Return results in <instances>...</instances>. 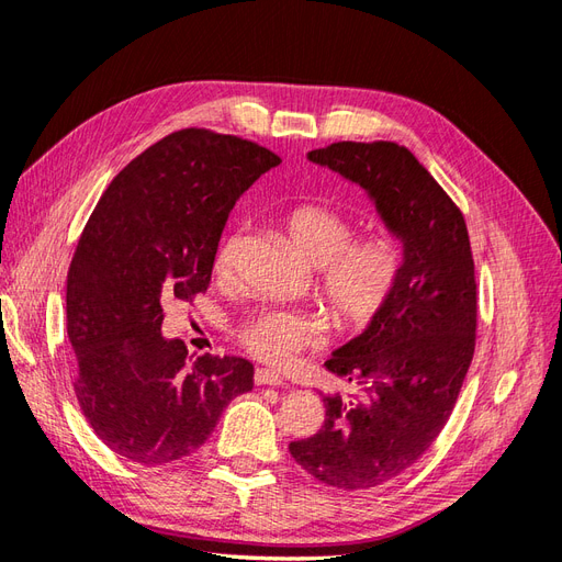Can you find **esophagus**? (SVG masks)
I'll return each instance as SVG.
<instances>
[{"label":"esophagus","instance_id":"esophagus-1","mask_svg":"<svg viewBox=\"0 0 562 562\" xmlns=\"http://www.w3.org/2000/svg\"><path fill=\"white\" fill-rule=\"evenodd\" d=\"M255 384H267V386H281L283 378L279 375L277 370H269V368H255V375H252Z\"/></svg>","mask_w":562,"mask_h":562}]
</instances>
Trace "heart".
<instances>
[{
    "label": "heart",
    "mask_w": 562,
    "mask_h": 562,
    "mask_svg": "<svg viewBox=\"0 0 562 562\" xmlns=\"http://www.w3.org/2000/svg\"><path fill=\"white\" fill-rule=\"evenodd\" d=\"M281 223L302 258L316 267V293L335 326L359 333L375 323L398 293L405 274V248L389 232L356 239L359 225L347 213L326 203L302 201L285 209ZM236 244L227 239L215 255V274L227 277ZM326 323L293 310L267 307L234 328L239 345L255 359L281 366L302 349L323 339Z\"/></svg>",
    "instance_id": "heart-1"
}]
</instances>
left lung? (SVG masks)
Segmentation results:
<instances>
[{
    "instance_id": "left-lung-1",
    "label": "left lung",
    "mask_w": 562,
    "mask_h": 562,
    "mask_svg": "<svg viewBox=\"0 0 562 562\" xmlns=\"http://www.w3.org/2000/svg\"><path fill=\"white\" fill-rule=\"evenodd\" d=\"M310 159L370 192L407 258L382 316L326 361L359 394L323 396V427L288 446L321 483L368 490L411 469L450 419L475 349L479 283L462 211L411 149L342 140Z\"/></svg>"
}]
</instances>
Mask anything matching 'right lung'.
<instances>
[{
    "label": "right lung",
    "mask_w": 562,
    "mask_h": 562,
    "mask_svg": "<svg viewBox=\"0 0 562 562\" xmlns=\"http://www.w3.org/2000/svg\"><path fill=\"white\" fill-rule=\"evenodd\" d=\"M279 161L236 135L176 131L119 171L83 227L67 271L72 384L95 436L128 462L190 457L227 403L252 389L246 359L190 363L161 323L166 302L209 291L229 211Z\"/></svg>",
    "instance_id": "obj_1"
}]
</instances>
